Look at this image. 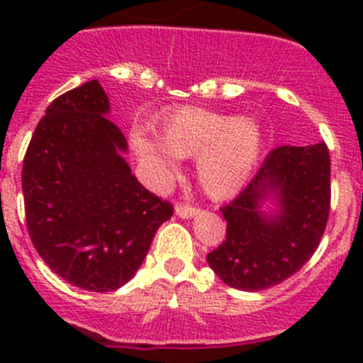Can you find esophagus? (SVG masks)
Instances as JSON below:
<instances>
[{
  "instance_id": "1",
  "label": "esophagus",
  "mask_w": 363,
  "mask_h": 363,
  "mask_svg": "<svg viewBox=\"0 0 363 363\" xmlns=\"http://www.w3.org/2000/svg\"><path fill=\"white\" fill-rule=\"evenodd\" d=\"M196 213H198V207H194V205L176 203V214H178L179 218H192Z\"/></svg>"
}]
</instances>
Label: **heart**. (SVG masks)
<instances>
[{"instance_id": "obj_1", "label": "heart", "mask_w": 363, "mask_h": 363, "mask_svg": "<svg viewBox=\"0 0 363 363\" xmlns=\"http://www.w3.org/2000/svg\"><path fill=\"white\" fill-rule=\"evenodd\" d=\"M158 130L162 143L142 134L133 140L147 174L165 179L178 169L176 156H198V179L213 198H227L238 191L262 150V130L255 120L207 108H176L163 116Z\"/></svg>"}]
</instances>
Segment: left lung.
<instances>
[{"label":"left lung","mask_w":363,"mask_h":363,"mask_svg":"<svg viewBox=\"0 0 363 363\" xmlns=\"http://www.w3.org/2000/svg\"><path fill=\"white\" fill-rule=\"evenodd\" d=\"M272 197L279 213L259 203ZM331 209V158L323 142L281 145L269 152L255 178L221 207L225 242L207 262L229 287L264 291L300 271L318 249Z\"/></svg>","instance_id":"obj_1"}]
</instances>
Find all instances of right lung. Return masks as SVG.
<instances>
[{"label": "right lung", "mask_w": 363, "mask_h": 363, "mask_svg": "<svg viewBox=\"0 0 363 363\" xmlns=\"http://www.w3.org/2000/svg\"><path fill=\"white\" fill-rule=\"evenodd\" d=\"M107 112L98 79L54 99L32 134L21 171L38 255L57 277L92 293L127 284L174 213L130 172L121 158L125 136Z\"/></svg>", "instance_id": "1"}]
</instances>
